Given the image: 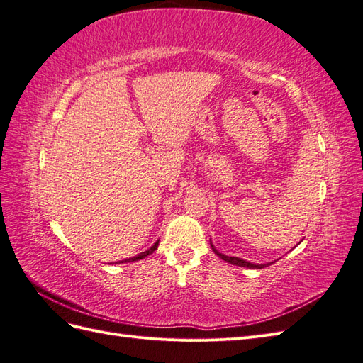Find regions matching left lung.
<instances>
[{
  "instance_id": "8db88e82",
  "label": "left lung",
  "mask_w": 363,
  "mask_h": 363,
  "mask_svg": "<svg viewBox=\"0 0 363 363\" xmlns=\"http://www.w3.org/2000/svg\"><path fill=\"white\" fill-rule=\"evenodd\" d=\"M211 245H212V242H211ZM212 250H213V252H215L216 256H219V257H221L223 260H225V262H228V263H232V265H236V267H244V268H257V269H260V268H263V267L271 265V263H267V265H256V263H250V262L242 260V259H239V257L224 256L223 252H219L218 250H215V247H213V245H212Z\"/></svg>"
}]
</instances>
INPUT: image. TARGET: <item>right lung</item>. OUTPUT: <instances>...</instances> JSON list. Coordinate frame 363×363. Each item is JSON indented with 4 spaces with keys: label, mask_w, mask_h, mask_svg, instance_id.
Here are the masks:
<instances>
[{
    "label": "right lung",
    "mask_w": 363,
    "mask_h": 363,
    "mask_svg": "<svg viewBox=\"0 0 363 363\" xmlns=\"http://www.w3.org/2000/svg\"><path fill=\"white\" fill-rule=\"evenodd\" d=\"M157 247H159V240L157 242L152 245L151 248H148L147 251H144V252H140V255H138V256H135V257H130V259H125V260H121V263H125V262H135V260H140V259H144V257H147L148 255H151V252H155L156 250H157Z\"/></svg>",
    "instance_id": "right-lung-1"
}]
</instances>
